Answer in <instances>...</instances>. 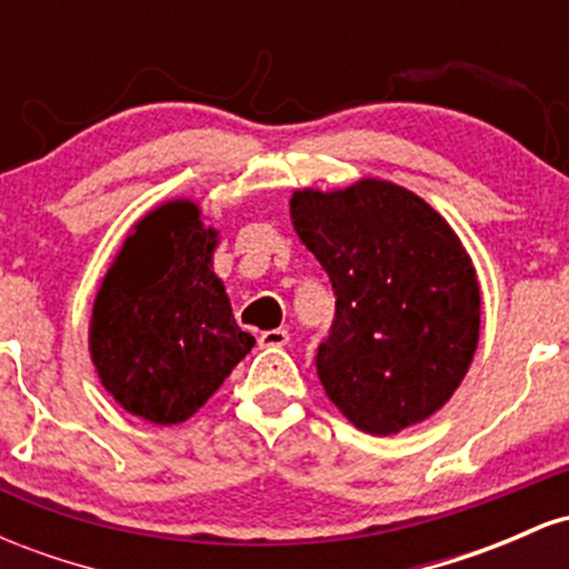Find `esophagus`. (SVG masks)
<instances>
[{
	"mask_svg": "<svg viewBox=\"0 0 569 569\" xmlns=\"http://www.w3.org/2000/svg\"><path fill=\"white\" fill-rule=\"evenodd\" d=\"M259 345H262V348H283V345H289V331L286 329L262 331V335H259Z\"/></svg>",
	"mask_w": 569,
	"mask_h": 569,
	"instance_id": "34e87169",
	"label": "esophagus"
}]
</instances>
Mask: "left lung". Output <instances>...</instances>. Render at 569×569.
<instances>
[{"mask_svg":"<svg viewBox=\"0 0 569 569\" xmlns=\"http://www.w3.org/2000/svg\"><path fill=\"white\" fill-rule=\"evenodd\" d=\"M289 211L337 293L316 356L326 396L371 436L428 420L479 345L481 289L466 246L426 200L385 179L297 189Z\"/></svg>","mask_w":569,"mask_h":569,"instance_id":"1","label":"left lung"}]
</instances>
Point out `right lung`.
<instances>
[{
  "instance_id": "1",
  "label": "right lung",
  "mask_w": 569,
  "mask_h": 569,
  "mask_svg": "<svg viewBox=\"0 0 569 569\" xmlns=\"http://www.w3.org/2000/svg\"><path fill=\"white\" fill-rule=\"evenodd\" d=\"M217 243L198 202H162L136 221L96 293L88 345L98 380L154 426L189 420L257 342L213 272Z\"/></svg>"
}]
</instances>
